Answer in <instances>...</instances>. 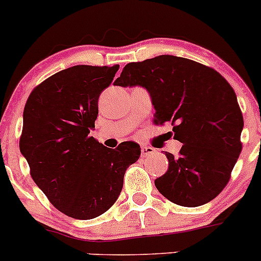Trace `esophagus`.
I'll list each match as a JSON object with an SVG mask.
<instances>
[{"mask_svg":"<svg viewBox=\"0 0 261 261\" xmlns=\"http://www.w3.org/2000/svg\"><path fill=\"white\" fill-rule=\"evenodd\" d=\"M154 149L151 148V146H141V155L143 156H148V155H150V154H153L154 153Z\"/></svg>","mask_w":261,"mask_h":261,"instance_id":"34e87169","label":"esophagus"}]
</instances>
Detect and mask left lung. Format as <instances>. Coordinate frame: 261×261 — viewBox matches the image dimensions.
Returning a JSON list of instances; mask_svg holds the SVG:
<instances>
[{"label":"left lung","mask_w":261,"mask_h":261,"mask_svg":"<svg viewBox=\"0 0 261 261\" xmlns=\"http://www.w3.org/2000/svg\"><path fill=\"white\" fill-rule=\"evenodd\" d=\"M115 85L143 87L154 106V122H169L179 155L166 151L168 169L154 181L181 206L213 200L228 184L241 153L244 117L234 90L216 70L189 58L162 55L123 67Z\"/></svg>","instance_id":"8db88e82"}]
</instances>
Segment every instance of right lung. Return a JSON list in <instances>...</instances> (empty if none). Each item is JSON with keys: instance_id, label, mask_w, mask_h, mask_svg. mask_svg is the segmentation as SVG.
Masks as SVG:
<instances>
[{"instance_id": "obj_1", "label": "right lung", "mask_w": 261, "mask_h": 261, "mask_svg": "<svg viewBox=\"0 0 261 261\" xmlns=\"http://www.w3.org/2000/svg\"><path fill=\"white\" fill-rule=\"evenodd\" d=\"M120 66L77 65L38 85L22 115L20 151L48 200L75 219H93L117 200L140 145L123 141L111 149L89 135L99 94Z\"/></svg>"}]
</instances>
